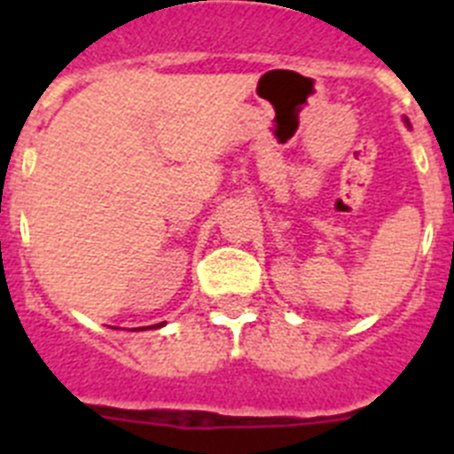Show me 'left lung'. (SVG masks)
<instances>
[{
    "instance_id": "obj_1",
    "label": "left lung",
    "mask_w": 454,
    "mask_h": 454,
    "mask_svg": "<svg viewBox=\"0 0 454 454\" xmlns=\"http://www.w3.org/2000/svg\"><path fill=\"white\" fill-rule=\"evenodd\" d=\"M404 124H407V127H409V120L407 118H404Z\"/></svg>"
}]
</instances>
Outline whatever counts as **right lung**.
Returning <instances> with one entry per match:
<instances>
[{"mask_svg":"<svg viewBox=\"0 0 454 454\" xmlns=\"http://www.w3.org/2000/svg\"><path fill=\"white\" fill-rule=\"evenodd\" d=\"M166 323H159V325H150V327H134L136 332H143V330H159V327H163Z\"/></svg>","mask_w":454,"mask_h":454,"instance_id":"1","label":"right lung"}]
</instances>
